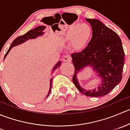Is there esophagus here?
I'll return each mask as SVG.
<instances>
[{
  "mask_svg": "<svg viewBox=\"0 0 130 130\" xmlns=\"http://www.w3.org/2000/svg\"><path fill=\"white\" fill-rule=\"evenodd\" d=\"M71 57L69 55L65 56V57L63 58V61L64 62H70V61H71Z\"/></svg>",
  "mask_w": 130,
  "mask_h": 130,
  "instance_id": "obj_1",
  "label": "esophagus"
}]
</instances>
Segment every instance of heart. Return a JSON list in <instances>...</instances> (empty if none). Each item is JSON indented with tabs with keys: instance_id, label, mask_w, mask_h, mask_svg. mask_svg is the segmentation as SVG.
Masks as SVG:
<instances>
[{
	"instance_id": "1",
	"label": "heart",
	"mask_w": 130,
	"mask_h": 130,
	"mask_svg": "<svg viewBox=\"0 0 130 130\" xmlns=\"http://www.w3.org/2000/svg\"><path fill=\"white\" fill-rule=\"evenodd\" d=\"M91 35V29L86 24L72 25L65 33L64 40L72 41L73 48L80 50L85 45Z\"/></svg>"
}]
</instances>
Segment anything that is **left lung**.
I'll return each mask as SVG.
<instances>
[{
  "label": "left lung",
  "mask_w": 130,
  "mask_h": 130,
  "mask_svg": "<svg viewBox=\"0 0 130 130\" xmlns=\"http://www.w3.org/2000/svg\"><path fill=\"white\" fill-rule=\"evenodd\" d=\"M90 23L92 37L87 46L71 55L75 67L73 82L85 95L101 97L107 95L122 79L124 53L118 34L96 19H86ZM87 67L96 72L101 81L98 87L86 90L79 85L77 75Z\"/></svg>",
  "instance_id": "1"
}]
</instances>
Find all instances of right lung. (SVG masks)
Returning <instances> with one entry per match:
<instances>
[{"label":"right lung","instance_id":"right-lung-1","mask_svg":"<svg viewBox=\"0 0 130 130\" xmlns=\"http://www.w3.org/2000/svg\"><path fill=\"white\" fill-rule=\"evenodd\" d=\"M45 28H46L45 26H38V27H35V28L33 29H31L30 31H29L28 32H26L25 35H23V36H19V37L17 38L16 39H15V40H14V41L12 42V43L11 44L10 46L9 47L8 51H7V52L6 53V55H5L4 59H5V58L7 57V55H8V53H9V52H10V50L12 49V47L15 46L19 45V44H22V43H24V42H26V41H27L29 40H32V39L37 38L38 36H43V35H44V32H43V31L45 29ZM61 65V61H59L55 65L54 67L53 68V70H52V72H53V71H55V70H57L58 68L60 67V65ZM52 79H53V78H51V79H50L49 92H48V94H47V95L46 96V98H47V97L49 95L50 93V92H51V89H52Z\"/></svg>","mask_w":130,"mask_h":130}]
</instances>
